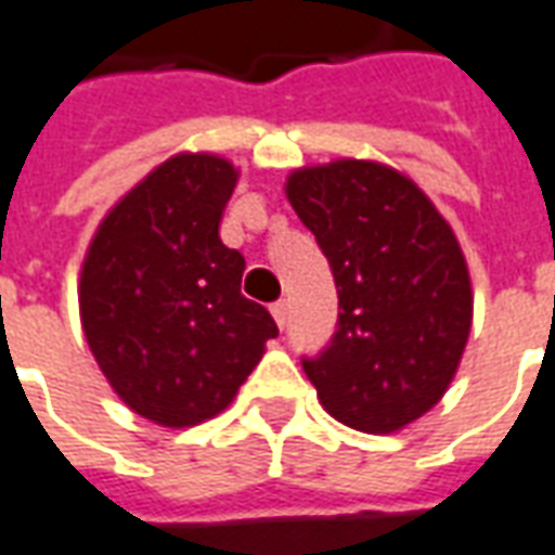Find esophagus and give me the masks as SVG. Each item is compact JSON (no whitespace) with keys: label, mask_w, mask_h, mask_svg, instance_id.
I'll list each match as a JSON object with an SVG mask.
<instances>
[{"label":"esophagus","mask_w":555,"mask_h":555,"mask_svg":"<svg viewBox=\"0 0 555 555\" xmlns=\"http://www.w3.org/2000/svg\"><path fill=\"white\" fill-rule=\"evenodd\" d=\"M270 312H273V318H276L279 327H285V324H288V304H285V300H279V304L270 306Z\"/></svg>","instance_id":"34e87169"}]
</instances>
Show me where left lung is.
<instances>
[{
    "label": "left lung",
    "mask_w": 555,
    "mask_h": 555,
    "mask_svg": "<svg viewBox=\"0 0 555 555\" xmlns=\"http://www.w3.org/2000/svg\"><path fill=\"white\" fill-rule=\"evenodd\" d=\"M285 195L327 255L343 309L304 372L339 424L397 433L460 370L475 309L466 255L412 177L372 158L291 170Z\"/></svg>",
    "instance_id": "8db88e82"
}]
</instances>
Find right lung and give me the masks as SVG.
<instances>
[{"mask_svg": "<svg viewBox=\"0 0 555 555\" xmlns=\"http://www.w3.org/2000/svg\"><path fill=\"white\" fill-rule=\"evenodd\" d=\"M237 177L212 153L165 158L107 210L83 255L89 351L131 412L168 429L222 414L279 336L240 294L246 261L219 237Z\"/></svg>", "mask_w": 555, "mask_h": 555, "instance_id": "add662e5", "label": "right lung"}]
</instances>
